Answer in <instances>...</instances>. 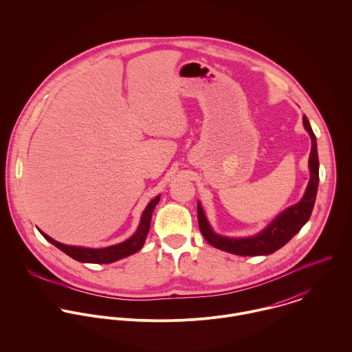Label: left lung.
<instances>
[{"label": "left lung", "instance_id": "1", "mask_svg": "<svg viewBox=\"0 0 352 352\" xmlns=\"http://www.w3.org/2000/svg\"><path fill=\"white\" fill-rule=\"evenodd\" d=\"M303 127L310 135L311 149L309 155V169L310 180L305 195L301 201L294 206H290L283 212H280L264 230L252 237L233 239L226 236H219L211 229L201 203L198 201V221L203 237L206 241L217 250L229 252L240 256H261L271 254L283 245H286L300 230L302 226L309 221L313 206L316 201L317 188H318V154H317V142L316 135L310 127V123L303 115Z\"/></svg>", "mask_w": 352, "mask_h": 352}]
</instances>
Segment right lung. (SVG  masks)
Wrapping results in <instances>:
<instances>
[{
    "label": "right lung",
    "mask_w": 352,
    "mask_h": 352,
    "mask_svg": "<svg viewBox=\"0 0 352 352\" xmlns=\"http://www.w3.org/2000/svg\"><path fill=\"white\" fill-rule=\"evenodd\" d=\"M160 201V195L155 197L151 203L146 206V208L142 212L141 217V222L140 226L137 229V232L126 241L116 244V245H111L107 248H84V247H72V245H65L60 244L55 240H52L50 236H47L46 233H43L42 230H39L42 233V236L50 241L52 245H55L58 250L66 253L67 256H70L72 258L81 261V263H96V264H108V263H113L116 260H120L123 257H127L135 252L140 251L146 240V236L149 233L151 229V214L154 207L157 206V203Z\"/></svg>",
    "instance_id": "obj_1"
}]
</instances>
